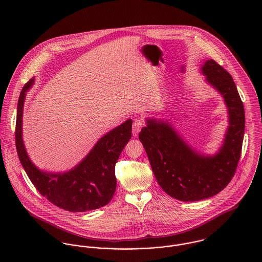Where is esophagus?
I'll list each match as a JSON object with an SVG mask.
<instances>
[{"instance_id":"1","label":"esophagus","mask_w":262,"mask_h":262,"mask_svg":"<svg viewBox=\"0 0 262 262\" xmlns=\"http://www.w3.org/2000/svg\"><path fill=\"white\" fill-rule=\"evenodd\" d=\"M143 125H144V122H143L141 119L137 118V119L134 120L133 126H132V133H133V136L136 137V136L138 135V133L141 131Z\"/></svg>"}]
</instances>
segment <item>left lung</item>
<instances>
[{
  "mask_svg": "<svg viewBox=\"0 0 262 262\" xmlns=\"http://www.w3.org/2000/svg\"><path fill=\"white\" fill-rule=\"evenodd\" d=\"M201 72L221 94L228 109L229 126L218 152L200 153L162 119L147 118L146 127L139 133L158 185L183 202L211 198L227 187L238 165L245 128L243 103L232 76L213 59L206 60Z\"/></svg>",
  "mask_w": 262,
  "mask_h": 262,
  "instance_id": "obj_1",
  "label": "left lung"
}]
</instances>
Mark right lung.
I'll return each instance as SVG.
<instances>
[{
  "instance_id": "1",
  "label": "right lung",
  "mask_w": 262,
  "mask_h": 262,
  "mask_svg": "<svg viewBox=\"0 0 262 262\" xmlns=\"http://www.w3.org/2000/svg\"><path fill=\"white\" fill-rule=\"evenodd\" d=\"M31 78L21 91L16 120V148L20 162L38 191L53 205L70 212H86L106 206L116 190V162L132 136V120L105 134L74 168L47 172L31 161L23 142L22 117L26 93L34 84Z\"/></svg>"
}]
</instances>
